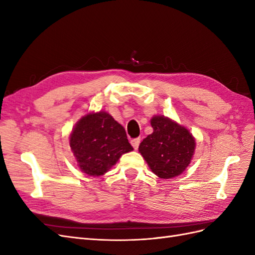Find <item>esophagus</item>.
<instances>
[{
  "mask_svg": "<svg viewBox=\"0 0 255 255\" xmlns=\"http://www.w3.org/2000/svg\"><path fill=\"white\" fill-rule=\"evenodd\" d=\"M130 143H132L133 148H134L135 150H137L138 146H139V143H140V138H139V137H138V138H134V139L130 140Z\"/></svg>",
  "mask_w": 255,
  "mask_h": 255,
  "instance_id": "obj_1",
  "label": "esophagus"
}]
</instances>
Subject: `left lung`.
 I'll return each instance as SVG.
<instances>
[{
    "label": "left lung",
    "instance_id": "obj_1",
    "mask_svg": "<svg viewBox=\"0 0 255 255\" xmlns=\"http://www.w3.org/2000/svg\"><path fill=\"white\" fill-rule=\"evenodd\" d=\"M153 133L139 144V152L153 173L161 179L180 175L189 165L196 142L188 129L161 116L151 120Z\"/></svg>",
    "mask_w": 255,
    "mask_h": 255
}]
</instances>
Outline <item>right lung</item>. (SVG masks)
<instances>
[{
    "label": "right lung",
    "instance_id": "1",
    "mask_svg": "<svg viewBox=\"0 0 255 255\" xmlns=\"http://www.w3.org/2000/svg\"><path fill=\"white\" fill-rule=\"evenodd\" d=\"M70 146L81 170L91 176L104 174L123 153L133 150L126 129L104 112L87 115L78 122Z\"/></svg>",
    "mask_w": 255,
    "mask_h": 255
}]
</instances>
